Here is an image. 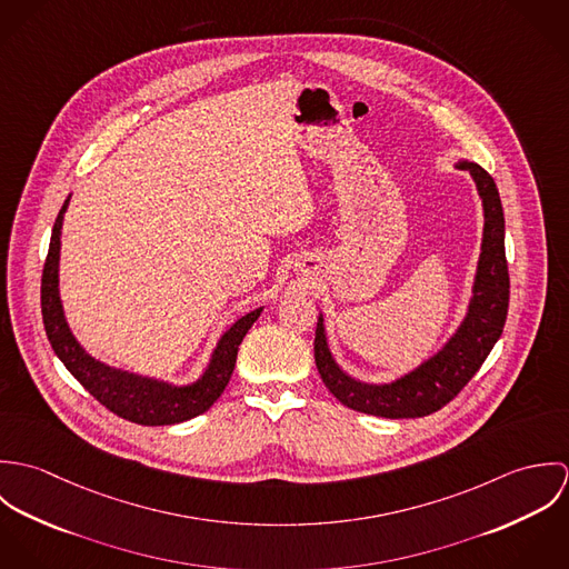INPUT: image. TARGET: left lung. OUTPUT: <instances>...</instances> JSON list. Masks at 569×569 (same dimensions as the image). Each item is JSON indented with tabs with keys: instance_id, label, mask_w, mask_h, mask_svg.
Listing matches in <instances>:
<instances>
[{
	"instance_id": "8db88e82",
	"label": "left lung",
	"mask_w": 569,
	"mask_h": 569,
	"mask_svg": "<svg viewBox=\"0 0 569 569\" xmlns=\"http://www.w3.org/2000/svg\"><path fill=\"white\" fill-rule=\"evenodd\" d=\"M478 183L485 203V239L469 313L449 343L403 379L388 386H368L350 379L332 361L326 343L325 320L316 328V366L330 395L350 409L383 418H420L453 401L473 379L497 343L510 298V278L503 249V210L492 177L480 163L460 162Z\"/></svg>"
}]
</instances>
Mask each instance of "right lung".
<instances>
[{
  "label": "right lung",
  "instance_id": "obj_1",
  "mask_svg": "<svg viewBox=\"0 0 569 569\" xmlns=\"http://www.w3.org/2000/svg\"><path fill=\"white\" fill-rule=\"evenodd\" d=\"M70 199L63 203L54 228L48 258L43 264L41 276V313L46 335L52 343L57 357L66 363V368L77 377L82 388L109 411L118 413L124 420L138 425H174L188 418H194L210 409L212 403L223 395L237 363L239 346L243 341L247 330L258 320L262 309H256L243 316L237 325L232 326L219 341L212 361L206 375L186 388H172L162 381L144 379L138 375L120 372L100 361L91 359L63 318V307L59 298V249H61V226L63 212Z\"/></svg>",
  "mask_w": 569,
  "mask_h": 569
}]
</instances>
